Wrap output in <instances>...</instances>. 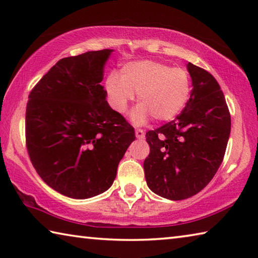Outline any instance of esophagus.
<instances>
[{"instance_id":"esophagus-1","label":"esophagus","mask_w":258,"mask_h":258,"mask_svg":"<svg viewBox=\"0 0 258 258\" xmlns=\"http://www.w3.org/2000/svg\"><path fill=\"white\" fill-rule=\"evenodd\" d=\"M135 137H137L138 139H143L145 138V131L141 128H137L135 130Z\"/></svg>"}]
</instances>
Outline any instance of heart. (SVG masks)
<instances>
[{"label":"heart","instance_id":"heart-1","mask_svg":"<svg viewBox=\"0 0 258 258\" xmlns=\"http://www.w3.org/2000/svg\"><path fill=\"white\" fill-rule=\"evenodd\" d=\"M106 91L115 110L124 113L138 94L139 106L132 112L135 124L154 117L172 120L185 107L191 92L190 75L184 68L171 67L152 60L125 64L120 75L112 72L106 80Z\"/></svg>","mask_w":258,"mask_h":258}]
</instances>
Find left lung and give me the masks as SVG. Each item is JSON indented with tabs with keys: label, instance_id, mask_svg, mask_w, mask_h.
Returning <instances> with one entry per match:
<instances>
[{
	"label": "left lung",
	"instance_id": "8db88e82",
	"mask_svg": "<svg viewBox=\"0 0 258 258\" xmlns=\"http://www.w3.org/2000/svg\"><path fill=\"white\" fill-rule=\"evenodd\" d=\"M190 99L175 119L147 132L148 186L161 197L182 200L197 195L215 175L228 146L231 116L221 86L211 73L187 63Z\"/></svg>",
	"mask_w": 258,
	"mask_h": 258
}]
</instances>
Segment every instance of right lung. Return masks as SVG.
<instances>
[{
	"mask_svg": "<svg viewBox=\"0 0 258 258\" xmlns=\"http://www.w3.org/2000/svg\"><path fill=\"white\" fill-rule=\"evenodd\" d=\"M111 51L59 60L28 95L29 159L42 180L67 197L85 199L108 190L135 140L133 126L109 107L100 84Z\"/></svg>",
	"mask_w": 258,
	"mask_h": 258,
	"instance_id": "obj_1",
	"label": "right lung"
}]
</instances>
